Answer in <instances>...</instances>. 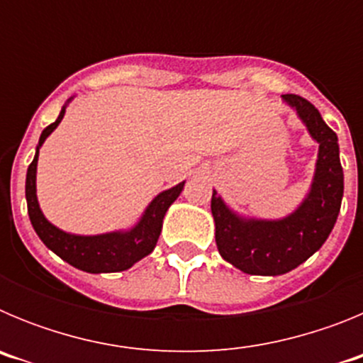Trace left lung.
<instances>
[{
  "label": "left lung",
  "instance_id": "left-lung-1",
  "mask_svg": "<svg viewBox=\"0 0 363 363\" xmlns=\"http://www.w3.org/2000/svg\"><path fill=\"white\" fill-rule=\"evenodd\" d=\"M296 111L311 138L318 142V160L306 200L281 220L243 218L230 211L213 191L211 211L216 225L221 258L247 274L278 277L293 271L318 251L329 238L344 196V171L340 163L338 136L327 127L318 108L296 94H284Z\"/></svg>",
  "mask_w": 363,
  "mask_h": 363
}]
</instances>
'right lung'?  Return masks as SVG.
<instances>
[{
    "instance_id": "1",
    "label": "right lung",
    "mask_w": 363,
    "mask_h": 363,
    "mask_svg": "<svg viewBox=\"0 0 363 363\" xmlns=\"http://www.w3.org/2000/svg\"><path fill=\"white\" fill-rule=\"evenodd\" d=\"M67 104L63 105L57 120L41 133L40 143L36 147V156L28 165L27 182H25L28 218H30L32 227H34L41 242L49 247L54 255L65 259L67 264H70L72 267L79 269V271L92 272V274L125 271V269L133 267L136 262H140V259L145 258L147 255L154 251L160 233H162L163 218H165L167 209L174 203L176 198L179 196V192L184 191L185 182L178 184L176 187L160 192L158 196L150 201L140 221L129 230H114V233L96 234V236H79V234H70L57 229L56 225H52L43 216L40 203H38L36 169L40 147L52 134V130L60 125V121L63 120Z\"/></svg>"
}]
</instances>
